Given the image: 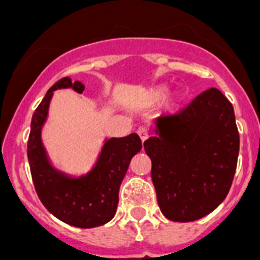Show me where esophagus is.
Segmentation results:
<instances>
[{"label":"esophagus","instance_id":"34e87169","mask_svg":"<svg viewBox=\"0 0 260 260\" xmlns=\"http://www.w3.org/2000/svg\"><path fill=\"white\" fill-rule=\"evenodd\" d=\"M136 132H138V135H139V138H140V140H142L143 143L146 142L147 138H148V131H147L146 128H144V126H140V128H139V129L136 131Z\"/></svg>","mask_w":260,"mask_h":260}]
</instances>
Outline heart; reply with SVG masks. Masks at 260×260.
Masks as SVG:
<instances>
[{"label": "heart", "mask_w": 260, "mask_h": 260, "mask_svg": "<svg viewBox=\"0 0 260 260\" xmlns=\"http://www.w3.org/2000/svg\"><path fill=\"white\" fill-rule=\"evenodd\" d=\"M167 94H169V89H167V86H165V85L155 86L148 91V94H147V101L150 102V104H159V102H162L163 100L167 97ZM178 101H179V100H178L177 97L171 98L170 102H169V105H167V108H169L170 110H174L175 108H177Z\"/></svg>", "instance_id": "1"}]
</instances>
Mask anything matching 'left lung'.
Instances as JSON below:
<instances>
[{"label":"left lung","mask_w":260,"mask_h":260,"mask_svg":"<svg viewBox=\"0 0 260 260\" xmlns=\"http://www.w3.org/2000/svg\"><path fill=\"white\" fill-rule=\"evenodd\" d=\"M152 132L144 150L165 217L189 222L213 212L225 200L238 165L232 104L212 87L178 113L156 118Z\"/></svg>","instance_id":"1"}]
</instances>
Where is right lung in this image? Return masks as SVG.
Segmentation results:
<instances>
[{
    "label": "right lung",
    "instance_id": "right-lung-1",
    "mask_svg": "<svg viewBox=\"0 0 260 260\" xmlns=\"http://www.w3.org/2000/svg\"><path fill=\"white\" fill-rule=\"evenodd\" d=\"M67 87L79 94L85 90L82 82H71L69 77L62 78L50 87L35 110L26 147L28 162L35 190L47 210L69 225L94 228L113 218L118 204V189L131 159L142 150V140L136 134L108 139L93 170L82 177H70L56 170L43 147L42 128L54 91Z\"/></svg>",
    "mask_w": 260,
    "mask_h": 260
}]
</instances>
